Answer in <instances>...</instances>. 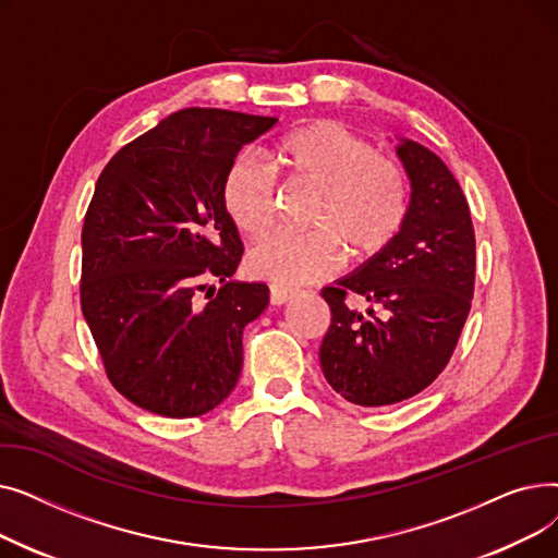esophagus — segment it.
<instances>
[{
    "instance_id": "obj_1",
    "label": "esophagus",
    "mask_w": 558,
    "mask_h": 558,
    "mask_svg": "<svg viewBox=\"0 0 558 558\" xmlns=\"http://www.w3.org/2000/svg\"><path fill=\"white\" fill-rule=\"evenodd\" d=\"M296 296V289H289V287H280V284H271L269 287V299H271V305H284L289 303L291 299Z\"/></svg>"
}]
</instances>
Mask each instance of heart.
I'll list each match as a JSON object with an SVG mask.
<instances>
[{
    "label": "heart",
    "instance_id": "heart-1",
    "mask_svg": "<svg viewBox=\"0 0 558 558\" xmlns=\"http://www.w3.org/2000/svg\"><path fill=\"white\" fill-rule=\"evenodd\" d=\"M278 165L299 185L320 190L310 234H276L248 255L253 276L280 287L332 276L341 250L371 259L400 234L409 213L404 169L375 146L335 122H312L276 144ZM221 201L228 219L259 240L276 219V181L262 165L240 160L226 173Z\"/></svg>",
    "mask_w": 558,
    "mask_h": 558
}]
</instances>
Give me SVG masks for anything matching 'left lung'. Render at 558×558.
Wrapping results in <instances>:
<instances>
[{"label": "left lung", "mask_w": 558, "mask_h": 558, "mask_svg": "<svg viewBox=\"0 0 558 558\" xmlns=\"http://www.w3.org/2000/svg\"><path fill=\"white\" fill-rule=\"evenodd\" d=\"M412 183L398 238L320 296L332 324L318 350L328 385L348 402L385 407L427 389L457 348L475 291V228L461 185L427 146L400 140ZM350 293L380 310L364 317Z\"/></svg>", "instance_id": "1"}]
</instances>
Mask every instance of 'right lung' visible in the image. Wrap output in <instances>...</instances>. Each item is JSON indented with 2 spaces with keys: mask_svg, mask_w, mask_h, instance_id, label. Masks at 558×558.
Instances as JSON below:
<instances>
[{
  "mask_svg": "<svg viewBox=\"0 0 558 558\" xmlns=\"http://www.w3.org/2000/svg\"><path fill=\"white\" fill-rule=\"evenodd\" d=\"M276 122L185 108L122 146L99 175L81 232V310L110 385L146 412L203 416L238 385L242 332L269 287L228 280L244 246L221 187L242 146ZM210 277L222 287L201 302Z\"/></svg>",
  "mask_w": 558,
  "mask_h": 558,
  "instance_id": "right-lung-1",
  "label": "right lung"
}]
</instances>
